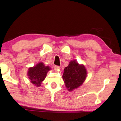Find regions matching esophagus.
Returning a JSON list of instances; mask_svg holds the SVG:
<instances>
[{
    "instance_id": "esophagus-1",
    "label": "esophagus",
    "mask_w": 121,
    "mask_h": 121,
    "mask_svg": "<svg viewBox=\"0 0 121 121\" xmlns=\"http://www.w3.org/2000/svg\"><path fill=\"white\" fill-rule=\"evenodd\" d=\"M59 69H60V67H59V66H58V65H54V70L57 71V70H58Z\"/></svg>"
}]
</instances>
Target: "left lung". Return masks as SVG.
<instances>
[{"mask_svg":"<svg viewBox=\"0 0 121 121\" xmlns=\"http://www.w3.org/2000/svg\"><path fill=\"white\" fill-rule=\"evenodd\" d=\"M87 73L83 65H79L74 60L69 62L68 67L64 69L63 79L69 91L80 86L85 81Z\"/></svg>","mask_w":121,"mask_h":121,"instance_id":"8db88e82","label":"left lung"}]
</instances>
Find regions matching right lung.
I'll use <instances>...</instances> for the list:
<instances>
[{"label": "right lung", "instance_id": "1", "mask_svg": "<svg viewBox=\"0 0 121 121\" xmlns=\"http://www.w3.org/2000/svg\"><path fill=\"white\" fill-rule=\"evenodd\" d=\"M49 70H50V68L48 66H44L42 63H39L35 67L29 69L27 75L32 84L36 86H39L41 82L45 79Z\"/></svg>", "mask_w": 121, "mask_h": 121}]
</instances>
